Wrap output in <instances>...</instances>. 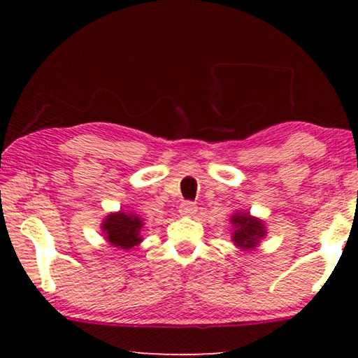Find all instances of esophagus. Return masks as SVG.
Masks as SVG:
<instances>
[{
  "label": "esophagus",
  "instance_id": "obj_1",
  "mask_svg": "<svg viewBox=\"0 0 358 358\" xmlns=\"http://www.w3.org/2000/svg\"><path fill=\"white\" fill-rule=\"evenodd\" d=\"M178 211H180V215H183V216H191L197 211V205H196V202L185 201V202L180 203Z\"/></svg>",
  "mask_w": 358,
  "mask_h": 358
}]
</instances>
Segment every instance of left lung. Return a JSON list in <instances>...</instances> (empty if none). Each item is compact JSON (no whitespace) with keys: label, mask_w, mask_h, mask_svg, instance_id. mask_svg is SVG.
<instances>
[{"label":"left lung","mask_w":358,"mask_h":358,"mask_svg":"<svg viewBox=\"0 0 358 358\" xmlns=\"http://www.w3.org/2000/svg\"><path fill=\"white\" fill-rule=\"evenodd\" d=\"M232 224L235 226L232 238L241 248H248L250 250V248L256 246L259 243V238H262L265 235L262 222L259 220H254L248 213H235L232 216Z\"/></svg>","instance_id":"left-lung-1"}]
</instances>
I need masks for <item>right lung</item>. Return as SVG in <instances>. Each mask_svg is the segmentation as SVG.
I'll return each instance as SVG.
<instances>
[{
  "label": "right lung",
  "instance_id": "right-lung-1",
  "mask_svg": "<svg viewBox=\"0 0 358 358\" xmlns=\"http://www.w3.org/2000/svg\"><path fill=\"white\" fill-rule=\"evenodd\" d=\"M142 220L132 213H112L107 216V220L102 224V230L107 235L108 243L118 246L121 250H129V248L138 245L142 241L141 232Z\"/></svg>",
  "mask_w": 358,
  "mask_h": 358
}]
</instances>
